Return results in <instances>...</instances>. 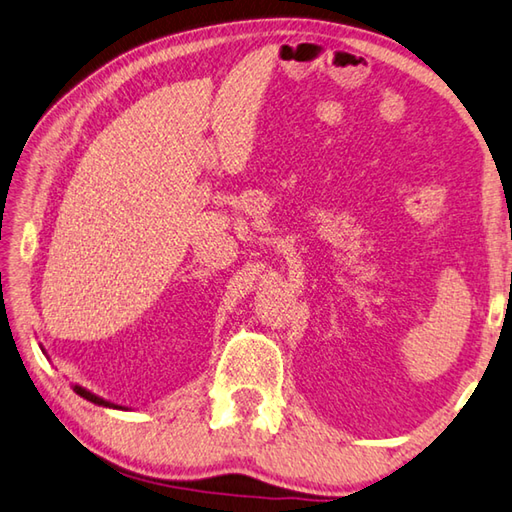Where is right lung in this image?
I'll list each match as a JSON object with an SVG mask.
<instances>
[{
  "label": "right lung",
  "mask_w": 512,
  "mask_h": 512,
  "mask_svg": "<svg viewBox=\"0 0 512 512\" xmlns=\"http://www.w3.org/2000/svg\"><path fill=\"white\" fill-rule=\"evenodd\" d=\"M42 348V346H40ZM42 353H44V348H42ZM74 391L78 393L80 398H85V400H89V402H94V405H98V407H110V409H125V407H121V405H114V402H110V400H105V398H101V396H96V393H92V391H87L85 387H80V384H74Z\"/></svg>",
  "instance_id": "obj_1"
}]
</instances>
